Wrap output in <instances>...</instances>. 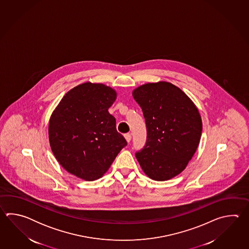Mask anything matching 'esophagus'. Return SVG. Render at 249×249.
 I'll return each instance as SVG.
<instances>
[{
  "instance_id": "1",
  "label": "esophagus",
  "mask_w": 249,
  "mask_h": 249,
  "mask_svg": "<svg viewBox=\"0 0 249 249\" xmlns=\"http://www.w3.org/2000/svg\"><path fill=\"white\" fill-rule=\"evenodd\" d=\"M124 138H125L127 142H130L131 140H132V135H131V133H125L124 134Z\"/></svg>"
}]
</instances>
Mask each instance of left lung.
Here are the masks:
<instances>
[{"mask_svg": "<svg viewBox=\"0 0 249 249\" xmlns=\"http://www.w3.org/2000/svg\"><path fill=\"white\" fill-rule=\"evenodd\" d=\"M132 96L147 127L146 143L135 153L138 162L150 179L170 180L196 152L202 133L199 112L180 88L167 82L142 85Z\"/></svg>", "mask_w": 249, "mask_h": 249, "instance_id": "left-lung-1", "label": "left lung"}]
</instances>
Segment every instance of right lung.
<instances>
[{
	"instance_id": "add662e5",
	"label": "right lung",
	"mask_w": 249,
	"mask_h": 249,
	"mask_svg": "<svg viewBox=\"0 0 249 249\" xmlns=\"http://www.w3.org/2000/svg\"><path fill=\"white\" fill-rule=\"evenodd\" d=\"M116 98L110 87L85 83L66 93L51 117L49 140L55 158L83 180L101 178L127 145L108 112Z\"/></svg>"
}]
</instances>
